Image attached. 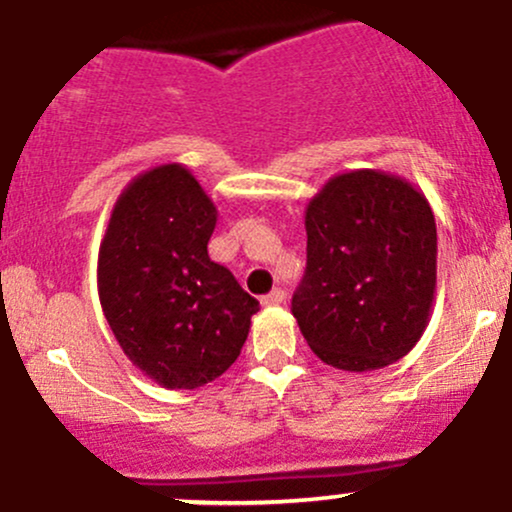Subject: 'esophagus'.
<instances>
[{"instance_id":"1","label":"esophagus","mask_w":512,"mask_h":512,"mask_svg":"<svg viewBox=\"0 0 512 512\" xmlns=\"http://www.w3.org/2000/svg\"><path fill=\"white\" fill-rule=\"evenodd\" d=\"M283 300H285V290H283V288H273L271 293L263 295V298H261V302H263V305H266V307L280 305V302H283Z\"/></svg>"}]
</instances>
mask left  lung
<instances>
[{
	"mask_svg": "<svg viewBox=\"0 0 512 512\" xmlns=\"http://www.w3.org/2000/svg\"><path fill=\"white\" fill-rule=\"evenodd\" d=\"M307 266L293 295L302 337L324 364L376 371L417 344L437 288L430 202L383 170L334 175L305 212Z\"/></svg>",
	"mask_w": 512,
	"mask_h": 512,
	"instance_id": "1",
	"label": "left lung"
}]
</instances>
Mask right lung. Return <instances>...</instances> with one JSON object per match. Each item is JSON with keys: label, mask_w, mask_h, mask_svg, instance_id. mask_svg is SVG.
Wrapping results in <instances>:
<instances>
[{"label": "right lung", "mask_w": 512, "mask_h": 512, "mask_svg": "<svg viewBox=\"0 0 512 512\" xmlns=\"http://www.w3.org/2000/svg\"><path fill=\"white\" fill-rule=\"evenodd\" d=\"M217 207L180 163L119 195L100 246L104 317L131 364L163 388H200L241 354L258 300L207 254Z\"/></svg>", "instance_id": "add662e5"}]
</instances>
